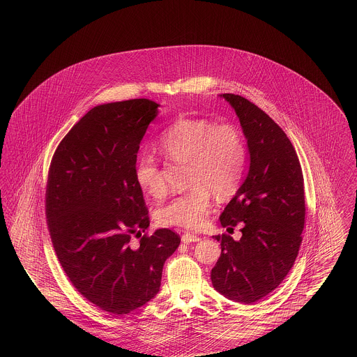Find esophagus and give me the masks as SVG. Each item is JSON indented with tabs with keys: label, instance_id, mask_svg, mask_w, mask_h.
<instances>
[{
	"label": "esophagus",
	"instance_id": "obj_1",
	"mask_svg": "<svg viewBox=\"0 0 357 357\" xmlns=\"http://www.w3.org/2000/svg\"><path fill=\"white\" fill-rule=\"evenodd\" d=\"M199 241H201V238L198 237V236H194V234H190V233H185V234L182 236V242H183V243L199 242Z\"/></svg>",
	"mask_w": 357,
	"mask_h": 357
}]
</instances>
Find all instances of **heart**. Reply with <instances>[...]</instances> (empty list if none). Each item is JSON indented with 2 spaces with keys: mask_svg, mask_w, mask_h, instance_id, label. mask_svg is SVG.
Returning a JSON list of instances; mask_svg holds the SVG:
<instances>
[{
  "mask_svg": "<svg viewBox=\"0 0 357 357\" xmlns=\"http://www.w3.org/2000/svg\"><path fill=\"white\" fill-rule=\"evenodd\" d=\"M158 146L171 162L187 163L190 188L156 211L162 226L198 229L213 207V195L227 198L237 191L246 166L242 134L230 123L207 119H178L158 139ZM136 185L153 198L166 194V182L158 159L143 153L135 165Z\"/></svg>",
  "mask_w": 357,
  "mask_h": 357,
  "instance_id": "b5f03b06",
  "label": "heart"
}]
</instances>
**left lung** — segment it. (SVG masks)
Here are the masks:
<instances>
[{
    "mask_svg": "<svg viewBox=\"0 0 357 357\" xmlns=\"http://www.w3.org/2000/svg\"><path fill=\"white\" fill-rule=\"evenodd\" d=\"M222 98L239 118L250 167L220 217L223 227L241 225L242 237L214 236L222 253L211 281L225 297L253 304L284 281L298 255L305 225L304 176L291 142L268 114L239 95Z\"/></svg>",
    "mask_w": 357,
    "mask_h": 357,
    "instance_id": "1",
    "label": "left lung"
}]
</instances>
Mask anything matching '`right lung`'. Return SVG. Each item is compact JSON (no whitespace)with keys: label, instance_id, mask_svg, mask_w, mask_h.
Segmentation results:
<instances>
[{"label":"right lung","instance_id":"right-lung-1","mask_svg":"<svg viewBox=\"0 0 357 357\" xmlns=\"http://www.w3.org/2000/svg\"><path fill=\"white\" fill-rule=\"evenodd\" d=\"M158 107L131 99L92 108L59 143L48 171L45 214L61 268L85 300L112 314L155 297L181 243L179 234L159 229L131 246L150 226L134 171Z\"/></svg>","mask_w":357,"mask_h":357}]
</instances>
